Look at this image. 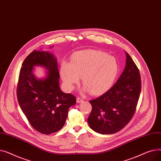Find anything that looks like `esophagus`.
Masks as SVG:
<instances>
[{"mask_svg":"<svg viewBox=\"0 0 161 161\" xmlns=\"http://www.w3.org/2000/svg\"><path fill=\"white\" fill-rule=\"evenodd\" d=\"M83 101V99L81 97H77V103H82Z\"/></svg>","mask_w":161,"mask_h":161,"instance_id":"esophagus-1","label":"esophagus"}]
</instances>
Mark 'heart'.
Here are the masks:
<instances>
[{"mask_svg": "<svg viewBox=\"0 0 161 161\" xmlns=\"http://www.w3.org/2000/svg\"><path fill=\"white\" fill-rule=\"evenodd\" d=\"M115 59L98 50L75 53L71 64L63 62L60 74L66 87L72 90L82 78V84L89 93L97 95L106 91L113 84L118 73Z\"/></svg>", "mask_w": 161, "mask_h": 161, "instance_id": "1", "label": "heart"}]
</instances>
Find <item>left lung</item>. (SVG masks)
<instances>
[{
  "label": "left lung",
  "instance_id": "left-lung-1",
  "mask_svg": "<svg viewBox=\"0 0 161 161\" xmlns=\"http://www.w3.org/2000/svg\"><path fill=\"white\" fill-rule=\"evenodd\" d=\"M125 69L112 87L89 101L92 110L88 117L90 127L102 134L117 132L127 125L136 110L141 92L140 70L126 53Z\"/></svg>",
  "mask_w": 161,
  "mask_h": 161
}]
</instances>
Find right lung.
Returning a JSON list of instances; mask_svg holds the SVG:
<instances>
[{
  "instance_id": "add662e5",
  "label": "right lung",
  "mask_w": 161,
  "mask_h": 161,
  "mask_svg": "<svg viewBox=\"0 0 161 161\" xmlns=\"http://www.w3.org/2000/svg\"><path fill=\"white\" fill-rule=\"evenodd\" d=\"M41 65L48 70L47 78L37 80L33 66ZM57 62L52 54L34 50L25 59L19 72L17 97L23 112L36 131L50 134L60 130L65 123L69 109L76 98L64 93L59 87Z\"/></svg>"
}]
</instances>
